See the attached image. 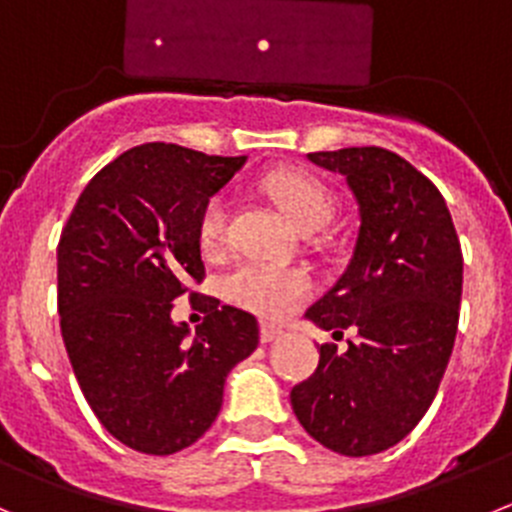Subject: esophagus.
<instances>
[{
    "mask_svg": "<svg viewBox=\"0 0 512 512\" xmlns=\"http://www.w3.org/2000/svg\"><path fill=\"white\" fill-rule=\"evenodd\" d=\"M280 336H283V329H278V326H273V324H262V329H260V342L262 344L275 342V339H280Z\"/></svg>",
    "mask_w": 512,
    "mask_h": 512,
    "instance_id": "34e87169",
    "label": "esophagus"
}]
</instances>
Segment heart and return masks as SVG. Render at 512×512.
<instances>
[{
  "instance_id": "heart-1",
  "label": "heart",
  "mask_w": 512,
  "mask_h": 512,
  "mask_svg": "<svg viewBox=\"0 0 512 512\" xmlns=\"http://www.w3.org/2000/svg\"><path fill=\"white\" fill-rule=\"evenodd\" d=\"M270 199L280 206L288 222L298 229H321L334 216V196L329 188L311 173L303 170H278L265 181ZM227 224V201L214 196L204 204L199 216V245L204 250H216L224 237ZM227 301L245 311L257 313L262 319H285L293 308L301 306L311 293V280L296 267L273 265V262L245 260L232 267L222 280Z\"/></svg>"
}]
</instances>
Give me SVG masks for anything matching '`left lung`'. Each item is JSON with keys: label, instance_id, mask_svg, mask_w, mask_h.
<instances>
[{"label": "left lung", "instance_id": "8db88e82", "mask_svg": "<svg viewBox=\"0 0 512 512\" xmlns=\"http://www.w3.org/2000/svg\"><path fill=\"white\" fill-rule=\"evenodd\" d=\"M342 173L359 206L352 260L306 311L344 354L321 347L319 367L290 390L308 436L344 457H370L411 434L449 365L462 301V247L439 188L382 147L308 153Z\"/></svg>", "mask_w": 512, "mask_h": 512}]
</instances>
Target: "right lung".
I'll list each match as a JSON object with an SVG mask.
<instances>
[{
	"instance_id": "1",
	"label": "right lung",
	"mask_w": 512,
	"mask_h": 512,
	"mask_svg": "<svg viewBox=\"0 0 512 512\" xmlns=\"http://www.w3.org/2000/svg\"><path fill=\"white\" fill-rule=\"evenodd\" d=\"M181 145L147 142L96 173L58 242L61 334L81 393L117 441L176 454L219 416L229 370L260 342L252 313L206 303V319H170L201 283L199 216L245 165ZM193 296V293H191Z\"/></svg>"
}]
</instances>
